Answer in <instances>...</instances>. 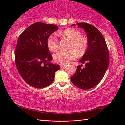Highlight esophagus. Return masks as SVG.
<instances>
[{
  "mask_svg": "<svg viewBox=\"0 0 125 125\" xmlns=\"http://www.w3.org/2000/svg\"><path fill=\"white\" fill-rule=\"evenodd\" d=\"M60 67H61V68H63V69L65 68V65H64V64H60Z\"/></svg>",
  "mask_w": 125,
  "mask_h": 125,
  "instance_id": "34e87169",
  "label": "esophagus"
}]
</instances>
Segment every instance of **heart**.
Segmentation results:
<instances>
[{"label": "heart", "instance_id": "b5f03b06", "mask_svg": "<svg viewBox=\"0 0 125 125\" xmlns=\"http://www.w3.org/2000/svg\"><path fill=\"white\" fill-rule=\"evenodd\" d=\"M63 38L70 41L68 51H59L53 56L54 61L60 64H67L75 59L77 54L82 56L89 46V41L86 36L82 35L81 31L75 28H69L59 34ZM47 43L49 49L55 52L58 48V41L56 35L52 34L47 39Z\"/></svg>", "mask_w": 125, "mask_h": 125}]
</instances>
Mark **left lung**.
<instances>
[{
    "mask_svg": "<svg viewBox=\"0 0 125 125\" xmlns=\"http://www.w3.org/2000/svg\"><path fill=\"white\" fill-rule=\"evenodd\" d=\"M77 25L86 32L89 46L79 61L85 63V67L77 66L75 73L70 77L71 81L79 89L87 90L96 86L104 76L109 65V52L102 34L94 26L84 22Z\"/></svg>",
    "mask_w": 125,
    "mask_h": 125,
    "instance_id": "left-lung-1",
    "label": "left lung"
}]
</instances>
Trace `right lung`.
<instances>
[{
	"instance_id": "obj_1",
	"label": "right lung",
	"mask_w": 125,
	"mask_h": 125,
	"mask_svg": "<svg viewBox=\"0 0 125 125\" xmlns=\"http://www.w3.org/2000/svg\"><path fill=\"white\" fill-rule=\"evenodd\" d=\"M58 30L57 26L37 22L19 36L15 50L16 67L30 85L42 89L54 81L58 64L50 62L52 58L47 46L48 37Z\"/></svg>"
}]
</instances>
